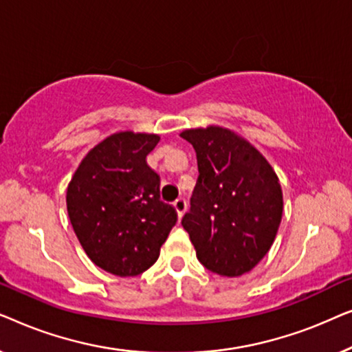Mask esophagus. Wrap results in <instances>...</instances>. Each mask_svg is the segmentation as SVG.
I'll return each instance as SVG.
<instances>
[{"instance_id": "34e87169", "label": "esophagus", "mask_w": 352, "mask_h": 352, "mask_svg": "<svg viewBox=\"0 0 352 352\" xmlns=\"http://www.w3.org/2000/svg\"><path fill=\"white\" fill-rule=\"evenodd\" d=\"M175 210H176V213H177V216H179V218H182V214L186 213V210H187V201H186V199H177L176 201H175Z\"/></svg>"}]
</instances>
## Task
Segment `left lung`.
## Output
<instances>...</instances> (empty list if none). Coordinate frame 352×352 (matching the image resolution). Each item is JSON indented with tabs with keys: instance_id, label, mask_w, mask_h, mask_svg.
<instances>
[{
	"instance_id": "obj_1",
	"label": "left lung",
	"mask_w": 352,
	"mask_h": 352,
	"mask_svg": "<svg viewBox=\"0 0 352 352\" xmlns=\"http://www.w3.org/2000/svg\"><path fill=\"white\" fill-rule=\"evenodd\" d=\"M199 177L182 228L208 271L239 277L271 248L283 200L278 177L252 144L219 126L186 129Z\"/></svg>"
}]
</instances>
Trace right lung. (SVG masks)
I'll list each match as a JSON object with an SVG mask.
<instances>
[{"instance_id":"add662e5","label":"right lung","mask_w":352,"mask_h":352,"mask_svg":"<svg viewBox=\"0 0 352 352\" xmlns=\"http://www.w3.org/2000/svg\"><path fill=\"white\" fill-rule=\"evenodd\" d=\"M158 141L157 134H112L89 151L67 187V211L81 247L113 276L147 271L177 221L146 160Z\"/></svg>"}]
</instances>
